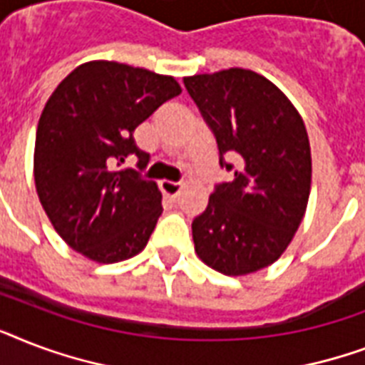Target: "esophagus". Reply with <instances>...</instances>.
<instances>
[{"label":"esophagus","instance_id":"34e87169","mask_svg":"<svg viewBox=\"0 0 365 365\" xmlns=\"http://www.w3.org/2000/svg\"><path fill=\"white\" fill-rule=\"evenodd\" d=\"M159 185H160V191H163L166 197H178L180 191H182V183L180 182H168V180H163Z\"/></svg>","mask_w":365,"mask_h":365}]
</instances>
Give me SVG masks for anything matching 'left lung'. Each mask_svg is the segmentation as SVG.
<instances>
[{
  "mask_svg": "<svg viewBox=\"0 0 365 365\" xmlns=\"http://www.w3.org/2000/svg\"><path fill=\"white\" fill-rule=\"evenodd\" d=\"M183 85L216 136L220 165L235 172L193 220L195 252L227 277L265 269L305 216L312 174L305 123L274 83L252 70L183 77Z\"/></svg>",
  "mask_w": 365,
  "mask_h": 365,
  "instance_id": "1",
  "label": "left lung"
}]
</instances>
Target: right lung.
Segmentation results:
<instances>
[{"instance_id": "1", "label": "right lung", "mask_w": 365, "mask_h": 365, "mask_svg": "<svg viewBox=\"0 0 365 365\" xmlns=\"http://www.w3.org/2000/svg\"><path fill=\"white\" fill-rule=\"evenodd\" d=\"M182 93L170 76L93 60L77 66L43 108L37 123L34 180L54 231L96 263L140 254L163 214L157 183L142 170L149 155L132 132Z\"/></svg>"}]
</instances>
